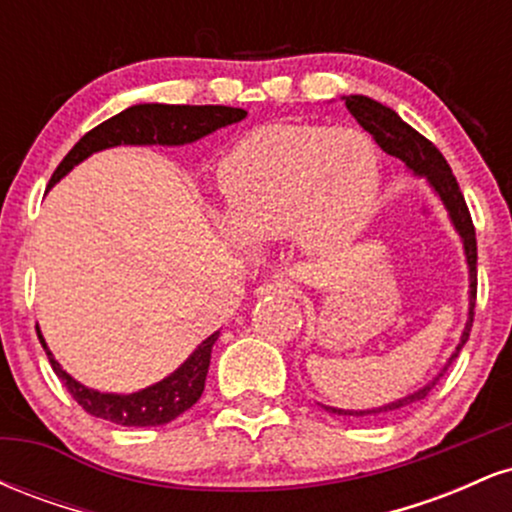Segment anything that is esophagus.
<instances>
[{"mask_svg":"<svg viewBox=\"0 0 512 512\" xmlns=\"http://www.w3.org/2000/svg\"><path fill=\"white\" fill-rule=\"evenodd\" d=\"M298 286L289 279H272L257 286V296H296Z\"/></svg>","mask_w":512,"mask_h":512,"instance_id":"esophagus-1","label":"esophagus"}]
</instances>
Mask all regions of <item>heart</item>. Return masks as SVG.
<instances>
[{"label": "heart", "mask_w": 512, "mask_h": 512, "mask_svg": "<svg viewBox=\"0 0 512 512\" xmlns=\"http://www.w3.org/2000/svg\"><path fill=\"white\" fill-rule=\"evenodd\" d=\"M380 185L378 151L356 129L274 122L252 129L219 163L228 221L255 240L293 233L310 252L363 231Z\"/></svg>", "instance_id": "1"}]
</instances>
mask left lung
<instances>
[{"instance_id":"8db88e82","label":"left lung","mask_w":512,"mask_h":512,"mask_svg":"<svg viewBox=\"0 0 512 512\" xmlns=\"http://www.w3.org/2000/svg\"><path fill=\"white\" fill-rule=\"evenodd\" d=\"M346 108L349 113L356 117V122L366 129L368 134H373L375 144L385 151V154L397 156L399 161L407 163V168L414 170V173L426 175V180L431 182L433 190L438 192L440 202L445 204L448 209L452 223H455L457 233L462 236L464 243V255H467V264H469V320L467 327H464L460 344H457L455 354L450 356L448 366L455 361L457 354L462 351V346L467 344L469 332H472V322H474V305H477V231H474V223H472V214H469L467 202H464V195L457 185L455 175L445 161L443 154L436 149V144L428 142L424 134L416 132L414 127L407 125V122L399 117L395 110L387 108V105L373 101L368 96H349L346 98ZM448 366L443 368V373L448 370ZM440 373V375H443ZM440 375L433 383H428L424 390L414 392V395L397 399V402L385 404V407L378 409H366V411H349V409H332L325 407L332 414H342V416H378V414H387V411H397L409 407V404L419 402V399L428 397V392L436 387V383L440 380Z\"/></svg>"}]
</instances>
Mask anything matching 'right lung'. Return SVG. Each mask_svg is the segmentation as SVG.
I'll list each match as a JSON object with an SVG mask.
<instances>
[{
    "label": "right lung",
    "mask_w": 512,
    "mask_h": 512,
    "mask_svg": "<svg viewBox=\"0 0 512 512\" xmlns=\"http://www.w3.org/2000/svg\"><path fill=\"white\" fill-rule=\"evenodd\" d=\"M245 115H248L245 110L228 108V105H132V108L122 110L120 115L110 117V120L93 127L91 132H86L74 144V149L62 158V163L52 173L50 185H55L62 175H67L76 163L84 161L93 151L117 144H190L197 142L199 137H207L214 129L240 122ZM38 339L57 378L62 380L69 395L76 399V404L86 414L120 426H163L178 419L182 411L195 407L197 399L202 397L211 361V346L219 339V332H214L207 342L199 344L195 354L187 358L175 373H170L161 383L146 387V390L132 392V395H105V392L88 390L86 385L76 383L72 375L64 373L60 363L52 358L45 339L40 337V330Z\"/></svg>",
    "instance_id": "right-lung-1"
}]
</instances>
